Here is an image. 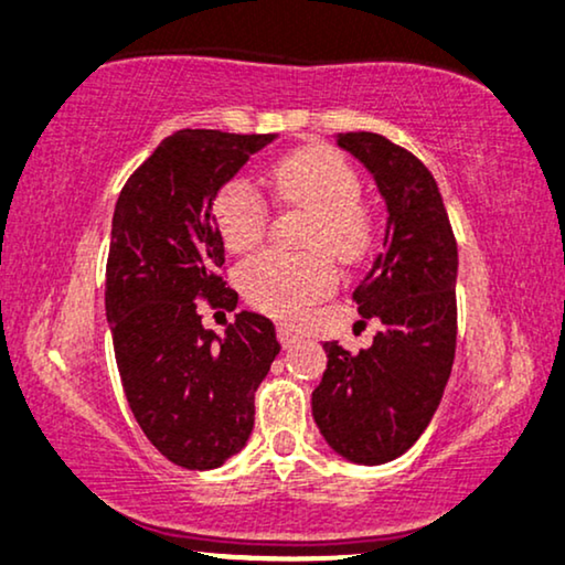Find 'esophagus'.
<instances>
[{"instance_id": "esophagus-1", "label": "esophagus", "mask_w": 565, "mask_h": 565, "mask_svg": "<svg viewBox=\"0 0 565 565\" xmlns=\"http://www.w3.org/2000/svg\"><path fill=\"white\" fill-rule=\"evenodd\" d=\"M276 335H278V341H281L284 349H289L291 344H297V341H299V333L295 331V328H289V326H278L276 328Z\"/></svg>"}]
</instances>
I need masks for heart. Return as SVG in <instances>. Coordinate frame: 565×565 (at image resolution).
<instances>
[{"mask_svg":"<svg viewBox=\"0 0 565 565\" xmlns=\"http://www.w3.org/2000/svg\"><path fill=\"white\" fill-rule=\"evenodd\" d=\"M270 188L281 203L312 216L310 247H323L339 263H356L373 245V224L356 205L360 180L352 167L320 146L299 148L270 169ZM213 224L232 253H247L266 234L268 209L247 180H232L211 205ZM335 270L323 253H260L239 268V289L258 310L276 318H295L312 299L326 297Z\"/></svg>","mask_w":565,"mask_h":565,"instance_id":"heart-1","label":"heart"}]
</instances>
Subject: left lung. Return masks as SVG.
Returning <instances> with one entry per match:
<instances>
[{
    "label": "left lung",
    "mask_w": 565,
    "mask_h": 565,
    "mask_svg": "<svg viewBox=\"0 0 565 565\" xmlns=\"http://www.w3.org/2000/svg\"><path fill=\"white\" fill-rule=\"evenodd\" d=\"M385 203L383 253L354 299L381 331L349 354L326 341L328 365L312 391V419L341 459L394 461L409 451L438 409L456 352L459 249L438 182L417 156L375 132H339Z\"/></svg>",
    "instance_id": "left-lung-1"
}]
</instances>
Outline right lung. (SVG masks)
<instances>
[{
    "label": "right lung",
    "mask_w": 565,
    "mask_h": 565,
    "mask_svg": "<svg viewBox=\"0 0 565 565\" xmlns=\"http://www.w3.org/2000/svg\"><path fill=\"white\" fill-rule=\"evenodd\" d=\"M278 135L180 130L159 142L119 192L106 263V323L140 430L184 469H216L245 448L255 391L281 352L276 328L234 312L224 335L203 326L198 297L237 307L224 287V239L211 205L249 156Z\"/></svg>",
    "instance_id": "right-lung-1"
}]
</instances>
